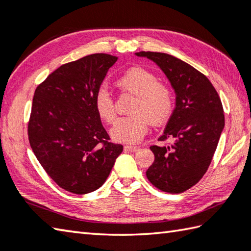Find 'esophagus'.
Segmentation results:
<instances>
[{
    "label": "esophagus",
    "instance_id": "1",
    "mask_svg": "<svg viewBox=\"0 0 251 251\" xmlns=\"http://www.w3.org/2000/svg\"><path fill=\"white\" fill-rule=\"evenodd\" d=\"M125 149L130 151V152H138V151L140 150L139 146H134V145H126V146H125Z\"/></svg>",
    "mask_w": 251,
    "mask_h": 251
}]
</instances>
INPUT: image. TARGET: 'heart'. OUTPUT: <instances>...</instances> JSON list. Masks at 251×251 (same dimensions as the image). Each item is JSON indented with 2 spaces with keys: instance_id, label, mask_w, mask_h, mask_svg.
<instances>
[{
  "instance_id": "heart-1",
  "label": "heart",
  "mask_w": 251,
  "mask_h": 251,
  "mask_svg": "<svg viewBox=\"0 0 251 251\" xmlns=\"http://www.w3.org/2000/svg\"><path fill=\"white\" fill-rule=\"evenodd\" d=\"M117 87L135 97L131 106L132 116L120 118L111 127L113 139L122 143H136L148 133L150 125L160 126L172 116L175 93L172 85L158 81L157 75L148 69H127L116 81ZM95 108L100 119L111 124L116 118L115 101L105 88L95 97Z\"/></svg>"
}]
</instances>
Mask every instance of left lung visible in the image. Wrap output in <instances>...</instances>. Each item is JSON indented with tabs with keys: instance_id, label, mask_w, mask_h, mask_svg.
<instances>
[{
	"instance_id": "left-lung-1",
	"label": "left lung",
	"mask_w": 251,
	"mask_h": 251,
	"mask_svg": "<svg viewBox=\"0 0 251 251\" xmlns=\"http://www.w3.org/2000/svg\"><path fill=\"white\" fill-rule=\"evenodd\" d=\"M135 55L157 64L176 94V107L158 139L174 142L151 146L155 159L146 177L159 190L181 193L199 182L210 166L225 126L221 98L209 78L182 60L162 52Z\"/></svg>"
}]
</instances>
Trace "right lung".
<instances>
[{
  "mask_svg": "<svg viewBox=\"0 0 251 251\" xmlns=\"http://www.w3.org/2000/svg\"><path fill=\"white\" fill-rule=\"evenodd\" d=\"M117 60L86 55L61 65L35 91L28 139L46 173L69 192L100 188L124 151L109 142L95 108L96 94Z\"/></svg>",
  "mask_w": 251,
  "mask_h": 251,
  "instance_id": "right-lung-1",
  "label": "right lung"
}]
</instances>
